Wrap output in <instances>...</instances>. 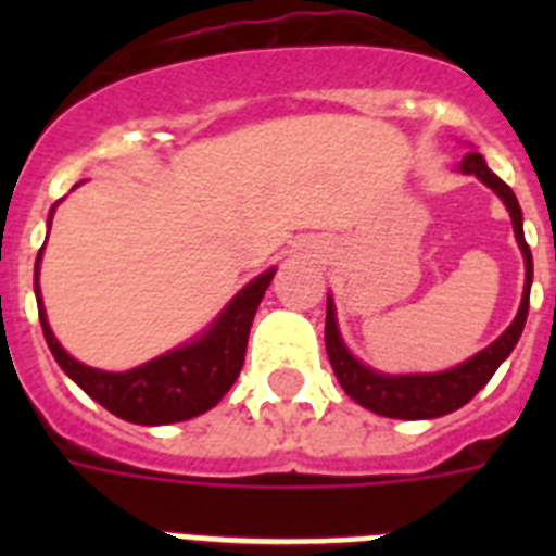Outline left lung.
Instances as JSON below:
<instances>
[{
  "instance_id": "left-lung-1",
  "label": "left lung",
  "mask_w": 556,
  "mask_h": 556,
  "mask_svg": "<svg viewBox=\"0 0 556 556\" xmlns=\"http://www.w3.org/2000/svg\"><path fill=\"white\" fill-rule=\"evenodd\" d=\"M462 169L467 176H476L479 181L500 192V199L505 201V207L510 210L514 218V233L526 256V291H522V305H519L517 320L510 323L508 331L502 334L496 343L482 349L479 355L470 357L467 364L456 366L450 371H439V375H378V371L366 369L364 364H357L355 357L349 355L343 340L338 334V323H334V308H326V352H329L331 369L338 375L340 387L346 389L349 397H355L357 404L371 409V413L387 415V418H404V421H418V418H439L447 415L458 406H465L479 389L493 378V371L500 369V364L514 352L519 334L526 329L528 317V300H531V277H534V262H531V248L522 233V210L505 181L500 176H493L484 159L479 152H470L462 161Z\"/></svg>"
}]
</instances>
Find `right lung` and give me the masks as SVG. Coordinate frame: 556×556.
Listing matches in <instances>:
<instances>
[{
	"label": "right lung",
	"mask_w": 556,
	"mask_h": 556,
	"mask_svg": "<svg viewBox=\"0 0 556 556\" xmlns=\"http://www.w3.org/2000/svg\"><path fill=\"white\" fill-rule=\"evenodd\" d=\"M270 279H274V270L256 277L251 286H244L201 340L129 371H100L74 361L48 329L37 279H34V291H37L39 323H42L46 343L65 375L117 418L155 427V424L187 421V418L207 413L210 406H216L227 389L233 387L244 364L253 314L260 308Z\"/></svg>",
	"instance_id": "add662e5"
}]
</instances>
